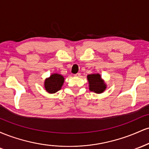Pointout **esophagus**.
Wrapping results in <instances>:
<instances>
[{
	"mask_svg": "<svg viewBox=\"0 0 149 149\" xmlns=\"http://www.w3.org/2000/svg\"><path fill=\"white\" fill-rule=\"evenodd\" d=\"M80 76V73H78L74 75V76H77V77H79Z\"/></svg>",
	"mask_w": 149,
	"mask_h": 149,
	"instance_id": "esophagus-1",
	"label": "esophagus"
}]
</instances>
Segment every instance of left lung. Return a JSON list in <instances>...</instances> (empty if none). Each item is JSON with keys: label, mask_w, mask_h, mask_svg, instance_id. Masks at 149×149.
<instances>
[{"label": "left lung", "mask_w": 149, "mask_h": 149, "mask_svg": "<svg viewBox=\"0 0 149 149\" xmlns=\"http://www.w3.org/2000/svg\"><path fill=\"white\" fill-rule=\"evenodd\" d=\"M87 78L89 82V87H90L89 89L90 91L97 94H100L102 93L107 88V85L99 73L88 75Z\"/></svg>", "instance_id": "8db88e82"}]
</instances>
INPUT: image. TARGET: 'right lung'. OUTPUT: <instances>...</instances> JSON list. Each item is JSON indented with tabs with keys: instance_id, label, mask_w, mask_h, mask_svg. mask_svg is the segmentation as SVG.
Segmentation results:
<instances>
[{
	"instance_id": "obj_1",
	"label": "right lung",
	"mask_w": 149,
	"mask_h": 149,
	"mask_svg": "<svg viewBox=\"0 0 149 149\" xmlns=\"http://www.w3.org/2000/svg\"><path fill=\"white\" fill-rule=\"evenodd\" d=\"M64 82V78L61 75L53 73L49 78H46L44 83V86L46 91L50 94H53L61 90Z\"/></svg>"
}]
</instances>
